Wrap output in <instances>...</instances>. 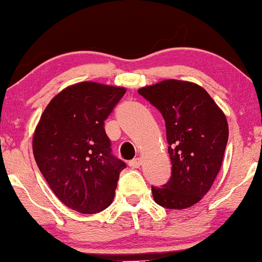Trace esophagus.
I'll return each mask as SVG.
<instances>
[{
  "mask_svg": "<svg viewBox=\"0 0 262 262\" xmlns=\"http://www.w3.org/2000/svg\"><path fill=\"white\" fill-rule=\"evenodd\" d=\"M140 165H141V159L140 158H135L132 161H129V166L135 167V169H137V167H139Z\"/></svg>",
  "mask_w": 262,
  "mask_h": 262,
  "instance_id": "obj_1",
  "label": "esophagus"
}]
</instances>
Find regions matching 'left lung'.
Wrapping results in <instances>:
<instances>
[{
  "label": "left lung",
  "mask_w": 262,
  "mask_h": 262,
  "mask_svg": "<svg viewBox=\"0 0 262 262\" xmlns=\"http://www.w3.org/2000/svg\"><path fill=\"white\" fill-rule=\"evenodd\" d=\"M138 92L160 111L166 125L171 177L152 186L159 206L185 209L202 200L221 170L229 128L223 111L203 87L164 80Z\"/></svg>",
  "instance_id": "8db88e82"
}]
</instances>
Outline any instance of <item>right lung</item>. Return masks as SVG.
Here are the masks:
<instances>
[{"instance_id": "add662e5", "label": "right lung", "mask_w": 262, "mask_h": 262, "mask_svg": "<svg viewBox=\"0 0 262 262\" xmlns=\"http://www.w3.org/2000/svg\"><path fill=\"white\" fill-rule=\"evenodd\" d=\"M124 87L75 83L49 102L33 135V154L55 196L69 208L93 214L114 198L119 173L104 121L124 96Z\"/></svg>"}]
</instances>
